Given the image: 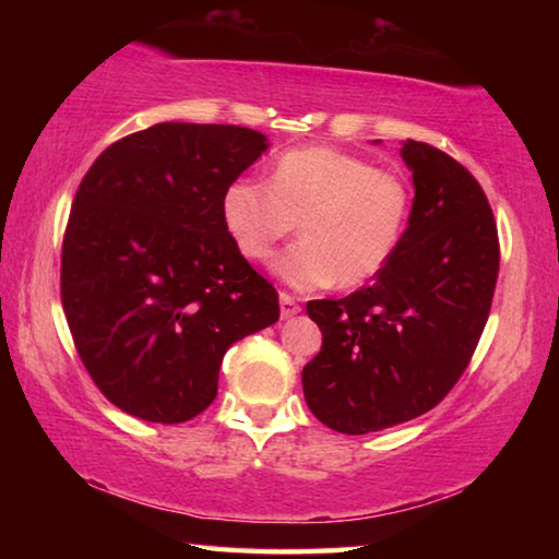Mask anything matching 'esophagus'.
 <instances>
[{"mask_svg": "<svg viewBox=\"0 0 559 559\" xmlns=\"http://www.w3.org/2000/svg\"><path fill=\"white\" fill-rule=\"evenodd\" d=\"M278 300H281V318H293L300 313V302L296 296H290V293H281Z\"/></svg>", "mask_w": 559, "mask_h": 559, "instance_id": "obj_1", "label": "esophagus"}]
</instances>
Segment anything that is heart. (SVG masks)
<instances>
[{"label":"heart","mask_w":559,"mask_h":559,"mask_svg":"<svg viewBox=\"0 0 559 559\" xmlns=\"http://www.w3.org/2000/svg\"><path fill=\"white\" fill-rule=\"evenodd\" d=\"M412 214L404 177L335 147H298L276 159L271 182L226 187L224 226L241 257L266 261L298 229L302 239L273 261L293 288H359L390 266Z\"/></svg>","instance_id":"1"}]
</instances>
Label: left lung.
<instances>
[{
	"instance_id": "1",
	"label": "left lung",
	"mask_w": 559,
	"mask_h": 559,
	"mask_svg": "<svg viewBox=\"0 0 559 559\" xmlns=\"http://www.w3.org/2000/svg\"><path fill=\"white\" fill-rule=\"evenodd\" d=\"M414 204L400 249L370 286L310 300L323 333L302 394L340 433L390 429L433 409L466 370L493 302L500 246L493 212L466 167L406 140Z\"/></svg>"
}]
</instances>
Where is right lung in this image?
Masks as SVG:
<instances>
[{
    "instance_id": "add662e5",
    "label": "right lung",
    "mask_w": 559,
    "mask_h": 559,
    "mask_svg": "<svg viewBox=\"0 0 559 559\" xmlns=\"http://www.w3.org/2000/svg\"><path fill=\"white\" fill-rule=\"evenodd\" d=\"M269 147L239 126L157 122L103 150L71 206L61 302L91 380L126 414L182 424L214 402L236 340L278 293L224 226L222 200Z\"/></svg>"
}]
</instances>
